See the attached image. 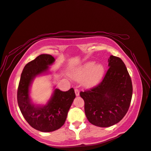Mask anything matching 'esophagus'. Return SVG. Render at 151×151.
I'll list each match as a JSON object with an SVG mask.
<instances>
[{
  "instance_id": "obj_1",
  "label": "esophagus",
  "mask_w": 151,
  "mask_h": 151,
  "mask_svg": "<svg viewBox=\"0 0 151 151\" xmlns=\"http://www.w3.org/2000/svg\"><path fill=\"white\" fill-rule=\"evenodd\" d=\"M75 94H76V96H78L79 94H80V93H79V91L78 90L77 88L75 89Z\"/></svg>"
}]
</instances>
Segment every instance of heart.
<instances>
[{"label": "heart", "mask_w": 151, "mask_h": 151, "mask_svg": "<svg viewBox=\"0 0 151 151\" xmlns=\"http://www.w3.org/2000/svg\"><path fill=\"white\" fill-rule=\"evenodd\" d=\"M104 75V66L103 64H95L94 61H88L81 65L71 73V77L75 81L83 79V85L91 88L100 83Z\"/></svg>", "instance_id": "heart-1"}]
</instances>
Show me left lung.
<instances>
[{"instance_id": "obj_1", "label": "left lung", "mask_w": 151, "mask_h": 151, "mask_svg": "<svg viewBox=\"0 0 151 151\" xmlns=\"http://www.w3.org/2000/svg\"><path fill=\"white\" fill-rule=\"evenodd\" d=\"M108 63L109 68L101 83L80 93L86 118L99 127H109L121 121L129 110L132 94L131 78L123 61L111 55Z\"/></svg>"}]
</instances>
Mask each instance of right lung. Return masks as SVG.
Segmentation results:
<instances>
[{"mask_svg":"<svg viewBox=\"0 0 151 151\" xmlns=\"http://www.w3.org/2000/svg\"><path fill=\"white\" fill-rule=\"evenodd\" d=\"M50 55H40L23 68L17 91V101L24 118L30 126L41 132L56 131L65 124L70 107L75 99L72 88L63 92L55 88L45 104H35L30 96V88L38 76L49 73V66L55 63Z\"/></svg>","mask_w":151,"mask_h":151,"instance_id":"add662e5","label":"right lung"}]
</instances>
